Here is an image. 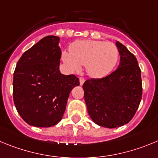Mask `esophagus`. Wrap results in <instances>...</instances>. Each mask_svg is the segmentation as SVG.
Wrapping results in <instances>:
<instances>
[{"instance_id":"1","label":"esophagus","mask_w":158,"mask_h":158,"mask_svg":"<svg viewBox=\"0 0 158 158\" xmlns=\"http://www.w3.org/2000/svg\"><path fill=\"white\" fill-rule=\"evenodd\" d=\"M84 82H85V79H84L83 77H80V78H79V83H80L81 86H82V84L84 83Z\"/></svg>"}]
</instances>
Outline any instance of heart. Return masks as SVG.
Here are the masks:
<instances>
[{"instance_id":"heart-1","label":"heart","mask_w":158,"mask_h":158,"mask_svg":"<svg viewBox=\"0 0 158 158\" xmlns=\"http://www.w3.org/2000/svg\"><path fill=\"white\" fill-rule=\"evenodd\" d=\"M70 53L63 51V61L73 72L86 65L87 74L93 78L107 76L115 67L118 50L114 44L101 40H78L69 48Z\"/></svg>"}]
</instances>
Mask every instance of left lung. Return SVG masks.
<instances>
[{
  "label": "left lung",
  "mask_w": 158,
  "mask_h": 158,
  "mask_svg": "<svg viewBox=\"0 0 158 158\" xmlns=\"http://www.w3.org/2000/svg\"><path fill=\"white\" fill-rule=\"evenodd\" d=\"M120 63L114 72L101 79L84 82V99L93 122L109 129L129 123L142 98L141 71L135 56L122 44L115 43Z\"/></svg>",
  "instance_id": "left-lung-1"
}]
</instances>
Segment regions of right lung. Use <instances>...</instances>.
<instances>
[{
    "mask_svg": "<svg viewBox=\"0 0 158 158\" xmlns=\"http://www.w3.org/2000/svg\"><path fill=\"white\" fill-rule=\"evenodd\" d=\"M60 38L48 36L22 55L13 78L17 111L29 126L51 127L61 120L72 89L79 85L74 75L61 74Z\"/></svg>",
    "mask_w": 158,
    "mask_h": 158,
    "instance_id": "1",
    "label": "right lung"
}]
</instances>
